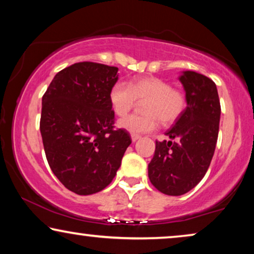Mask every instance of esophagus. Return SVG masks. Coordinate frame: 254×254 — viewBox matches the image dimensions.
<instances>
[{
  "mask_svg": "<svg viewBox=\"0 0 254 254\" xmlns=\"http://www.w3.org/2000/svg\"><path fill=\"white\" fill-rule=\"evenodd\" d=\"M138 138H141L140 135H136V134H131V141H133V142L137 141Z\"/></svg>",
  "mask_w": 254,
  "mask_h": 254,
  "instance_id": "1",
  "label": "esophagus"
}]
</instances>
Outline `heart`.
I'll return each instance as SVG.
<instances>
[{
  "instance_id": "heart-1",
  "label": "heart",
  "mask_w": 254,
  "mask_h": 254,
  "mask_svg": "<svg viewBox=\"0 0 254 254\" xmlns=\"http://www.w3.org/2000/svg\"><path fill=\"white\" fill-rule=\"evenodd\" d=\"M143 102L144 116L131 114L119 120L118 126L131 134H144L155 130L158 120L163 125L176 123L187 106L185 93L172 88L161 78L147 76L134 79L130 84L117 82L110 91L111 106L117 116L124 117L136 105Z\"/></svg>"
}]
</instances>
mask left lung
<instances>
[{"label":"left lung","instance_id":"obj_1","mask_svg":"<svg viewBox=\"0 0 254 254\" xmlns=\"http://www.w3.org/2000/svg\"><path fill=\"white\" fill-rule=\"evenodd\" d=\"M187 106L166 135L176 142L156 141L148 165L152 185L166 195H183L201 182L209 168L220 128L216 84L207 76L186 70L179 76Z\"/></svg>","mask_w":254,"mask_h":254}]
</instances>
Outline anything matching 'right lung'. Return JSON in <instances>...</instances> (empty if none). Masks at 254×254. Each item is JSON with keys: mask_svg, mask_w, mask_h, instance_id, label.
I'll use <instances>...</instances> for the list:
<instances>
[{"mask_svg": "<svg viewBox=\"0 0 254 254\" xmlns=\"http://www.w3.org/2000/svg\"><path fill=\"white\" fill-rule=\"evenodd\" d=\"M118 68L78 62L54 76L43 96L40 133L50 168L78 195L100 192L112 182L130 135L114 129L111 88Z\"/></svg>", "mask_w": 254, "mask_h": 254, "instance_id": "obj_1", "label": "right lung"}]
</instances>
